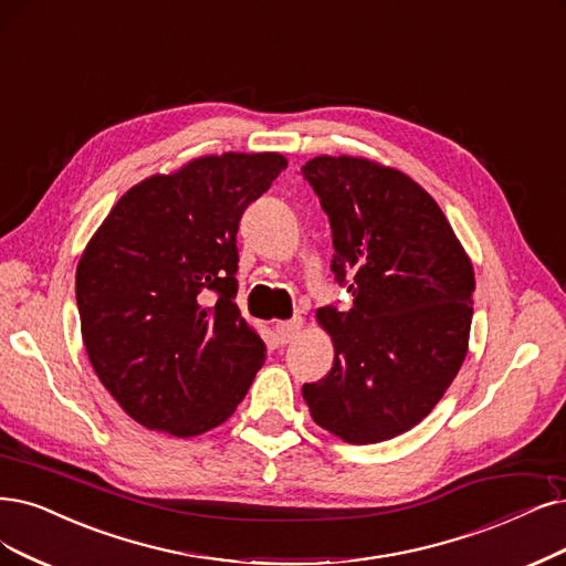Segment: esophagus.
Returning a JSON list of instances; mask_svg holds the SVG:
<instances>
[{"label":"esophagus","mask_w":566,"mask_h":566,"mask_svg":"<svg viewBox=\"0 0 566 566\" xmlns=\"http://www.w3.org/2000/svg\"><path fill=\"white\" fill-rule=\"evenodd\" d=\"M301 326H303V319L301 317H294V319H289V322H277V333H280V338H282V343H291L296 338V333L301 331Z\"/></svg>","instance_id":"obj_1"}]
</instances>
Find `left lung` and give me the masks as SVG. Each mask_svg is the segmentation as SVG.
<instances>
[{
  "label": "left lung",
  "mask_w": 566,
  "mask_h": 566,
  "mask_svg": "<svg viewBox=\"0 0 566 566\" xmlns=\"http://www.w3.org/2000/svg\"><path fill=\"white\" fill-rule=\"evenodd\" d=\"M301 175L331 221L333 275L352 294L349 310H317L336 359L303 399L347 443L389 441L422 422L462 368L473 265L441 207L394 167L317 156Z\"/></svg>",
  "instance_id": "8db88e82"
}]
</instances>
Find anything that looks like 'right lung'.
<instances>
[{
	"label": "right lung",
	"mask_w": 566,
	"mask_h": 566,
	"mask_svg": "<svg viewBox=\"0 0 566 566\" xmlns=\"http://www.w3.org/2000/svg\"><path fill=\"white\" fill-rule=\"evenodd\" d=\"M284 167L280 154H223L144 179L83 251V345L99 382L142 427L205 433L254 382L265 345L235 305L238 228Z\"/></svg>",
	"instance_id": "1"
}]
</instances>
